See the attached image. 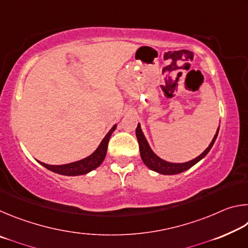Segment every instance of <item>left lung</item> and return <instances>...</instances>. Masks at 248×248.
Returning <instances> with one entry per match:
<instances>
[{"instance_id":"8db88e82","label":"left lung","mask_w":248,"mask_h":248,"mask_svg":"<svg viewBox=\"0 0 248 248\" xmlns=\"http://www.w3.org/2000/svg\"><path fill=\"white\" fill-rule=\"evenodd\" d=\"M219 128H217L216 136L212 139L211 143H210L208 148L205 149L203 151V153H201L199 156H197L196 158L191 159V161L186 162V163H170V162L164 161V159H162L161 157H158L157 155L155 154L152 150H151L148 141H146L144 134H143V132H142L141 125H140V124H138V127L136 129V136H137L138 142H139V148H140V154H141L142 161H143L144 164L148 166L150 170L156 171V173H159V174L175 175V174L183 173V171L189 170L190 167L197 164L200 159H202L205 155L209 153V151L211 150L213 144H215L216 139L217 137V133H219Z\"/></svg>"}]
</instances>
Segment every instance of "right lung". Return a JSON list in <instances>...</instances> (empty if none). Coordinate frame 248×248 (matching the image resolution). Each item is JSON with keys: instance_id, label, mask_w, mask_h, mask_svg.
I'll return each instance as SVG.
<instances>
[{"instance_id": "obj_1", "label": "right lung", "mask_w": 248, "mask_h": 248, "mask_svg": "<svg viewBox=\"0 0 248 248\" xmlns=\"http://www.w3.org/2000/svg\"><path fill=\"white\" fill-rule=\"evenodd\" d=\"M116 127L117 125L115 124L114 127L109 130V132L106 134V137L104 138L103 141L100 142V144L98 145V148L96 149L95 152L93 154H91L90 156H87L86 158H83L81 161L73 162V163H70V164H64V165H48L41 162L39 163L43 166H45L46 169H48L51 171H54V173L57 174L66 175V176H78V175L87 174L89 171L95 170L96 167H98L103 163L107 153V146H108L109 139H110L111 133L115 131Z\"/></svg>"}]
</instances>
